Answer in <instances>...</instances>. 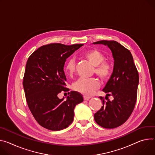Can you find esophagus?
Returning <instances> with one entry per match:
<instances>
[{"instance_id":"obj_1","label":"esophagus","mask_w":155,"mask_h":155,"mask_svg":"<svg viewBox=\"0 0 155 155\" xmlns=\"http://www.w3.org/2000/svg\"><path fill=\"white\" fill-rule=\"evenodd\" d=\"M83 98H84V100L88 101V100H89L90 99L91 97H90V96H86V95H85V96H83Z\"/></svg>"}]
</instances>
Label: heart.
Returning a JSON list of instances; mask_svg holds the SVG:
<instances>
[{"mask_svg":"<svg viewBox=\"0 0 155 155\" xmlns=\"http://www.w3.org/2000/svg\"><path fill=\"white\" fill-rule=\"evenodd\" d=\"M83 57L87 59L94 65L93 73L103 80L110 78L113 71L111 62L105 59L104 55L96 49H91L83 54ZM65 72L68 75H72L75 71V62L74 59L69 58L64 66ZM100 85V81L96 78H80L74 84L73 89L81 94L91 95L93 94Z\"/></svg>","mask_w":155,"mask_h":155,"instance_id":"1","label":"heart"}]
</instances>
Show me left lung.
Returning <instances> with one entry per match:
<instances>
[{
	"mask_svg": "<svg viewBox=\"0 0 155 155\" xmlns=\"http://www.w3.org/2000/svg\"><path fill=\"white\" fill-rule=\"evenodd\" d=\"M94 44L107 45L114 59L113 73L103 90L107 93L104 98L100 96L103 106L94 114L96 122L103 128L114 129L124 124L134 109L137 98L139 75L130 51L116 41L101 40ZM112 95L114 100L107 98Z\"/></svg>",
	"mask_w": 155,
	"mask_h": 155,
	"instance_id": "left-lung-1",
	"label": "left lung"
}]
</instances>
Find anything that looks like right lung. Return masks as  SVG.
<instances>
[{"mask_svg": "<svg viewBox=\"0 0 155 155\" xmlns=\"http://www.w3.org/2000/svg\"><path fill=\"white\" fill-rule=\"evenodd\" d=\"M83 45L51 43L41 46L28 59L23 80L26 101L35 120L44 128L53 131L67 128L74 120L75 106L83 101L82 94L75 91L68 92L66 100L58 97L59 93L69 91L65 62Z\"/></svg>", "mask_w": 155, "mask_h": 155, "instance_id": "right-lung-1", "label": "right lung"}]
</instances>
